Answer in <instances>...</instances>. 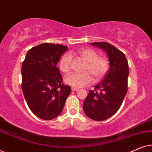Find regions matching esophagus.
I'll return each mask as SVG.
<instances>
[{
	"label": "esophagus",
	"mask_w": 152,
	"mask_h": 152,
	"mask_svg": "<svg viewBox=\"0 0 152 152\" xmlns=\"http://www.w3.org/2000/svg\"><path fill=\"white\" fill-rule=\"evenodd\" d=\"M78 90H79V88H73V87H72V91H78Z\"/></svg>",
	"instance_id": "1"
}]
</instances>
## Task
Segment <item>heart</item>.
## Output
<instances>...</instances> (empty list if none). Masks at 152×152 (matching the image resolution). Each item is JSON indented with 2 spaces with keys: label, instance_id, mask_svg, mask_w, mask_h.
Wrapping results in <instances>:
<instances>
[{
  "label": "heart",
  "instance_id": "obj_1",
  "mask_svg": "<svg viewBox=\"0 0 152 152\" xmlns=\"http://www.w3.org/2000/svg\"><path fill=\"white\" fill-rule=\"evenodd\" d=\"M77 54L85 61L86 65L84 73H73L67 76L65 79L66 84L73 88H80L91 84L93 82V77L95 80H99L104 76L109 70V60L105 57H99L98 53L91 48H82L77 51ZM72 57L66 54L60 59L59 66L64 73L67 74L70 71L72 66Z\"/></svg>",
  "mask_w": 152,
  "mask_h": 152
}]
</instances>
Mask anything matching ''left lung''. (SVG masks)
<instances>
[{
	"mask_svg": "<svg viewBox=\"0 0 152 152\" xmlns=\"http://www.w3.org/2000/svg\"><path fill=\"white\" fill-rule=\"evenodd\" d=\"M104 50L109 58L110 68L103 80L89 91L83 104V109L91 119L102 121L113 116L121 107L127 92L129 73L124 54L107 42L91 43Z\"/></svg>",
	"mask_w": 152,
	"mask_h": 152,
	"instance_id": "obj_1",
	"label": "left lung"
}]
</instances>
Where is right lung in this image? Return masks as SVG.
<instances>
[{
    "label": "right lung",
    "instance_id": "obj_1",
    "mask_svg": "<svg viewBox=\"0 0 152 152\" xmlns=\"http://www.w3.org/2000/svg\"><path fill=\"white\" fill-rule=\"evenodd\" d=\"M68 47L45 43L29 50L21 67L22 90L29 108L42 120L61 113L71 92L64 85L57 64Z\"/></svg>",
    "mask_w": 152,
    "mask_h": 152
}]
</instances>
